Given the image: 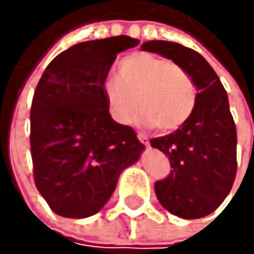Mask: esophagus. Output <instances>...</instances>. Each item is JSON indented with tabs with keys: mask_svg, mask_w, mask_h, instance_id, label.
Here are the masks:
<instances>
[{
	"mask_svg": "<svg viewBox=\"0 0 254 254\" xmlns=\"http://www.w3.org/2000/svg\"><path fill=\"white\" fill-rule=\"evenodd\" d=\"M137 138L140 140V143H143L144 146H149V140H148V137L146 135H143V134H137Z\"/></svg>",
	"mask_w": 254,
	"mask_h": 254,
	"instance_id": "obj_1",
	"label": "esophagus"
}]
</instances>
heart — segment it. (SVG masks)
I'll list each match as a JSON object with an SVG mask.
<instances>
[{"mask_svg":"<svg viewBox=\"0 0 254 254\" xmlns=\"http://www.w3.org/2000/svg\"><path fill=\"white\" fill-rule=\"evenodd\" d=\"M103 94L117 123H129L138 105L137 122L141 126L155 125L163 132L181 126L196 103L195 85L186 70L151 53L123 58L117 65V77L103 80Z\"/></svg>","mask_w":254,"mask_h":254,"instance_id":"heart-1","label":"heart"}]
</instances>
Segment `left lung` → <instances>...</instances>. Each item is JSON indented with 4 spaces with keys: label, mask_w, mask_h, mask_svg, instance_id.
Here are the masks:
<instances>
[{
    "label": "left lung",
    "mask_w": 254,
    "mask_h": 254,
    "mask_svg": "<svg viewBox=\"0 0 254 254\" xmlns=\"http://www.w3.org/2000/svg\"><path fill=\"white\" fill-rule=\"evenodd\" d=\"M141 50L172 59L196 86L192 116L172 134L151 138L171 161V174L155 183L161 206L184 219L207 216L229 195L236 177V126L229 97L209 62L192 48L149 41Z\"/></svg>",
    "instance_id": "left-lung-1"
}]
</instances>
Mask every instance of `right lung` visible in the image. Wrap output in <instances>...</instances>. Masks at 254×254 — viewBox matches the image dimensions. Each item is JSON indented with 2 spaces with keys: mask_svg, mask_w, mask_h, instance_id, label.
<instances>
[{
  "mask_svg": "<svg viewBox=\"0 0 254 254\" xmlns=\"http://www.w3.org/2000/svg\"><path fill=\"white\" fill-rule=\"evenodd\" d=\"M135 45L138 39L125 35L76 44L38 82L30 110L33 177L56 215L97 213L144 149L131 126L113 120L103 94L117 53Z\"/></svg>",
  "mask_w": 254,
  "mask_h": 254,
  "instance_id": "obj_1",
  "label": "right lung"
}]
</instances>
